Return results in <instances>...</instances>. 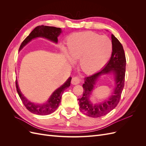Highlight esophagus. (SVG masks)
<instances>
[{
    "label": "esophagus",
    "instance_id": "obj_1",
    "mask_svg": "<svg viewBox=\"0 0 146 146\" xmlns=\"http://www.w3.org/2000/svg\"><path fill=\"white\" fill-rule=\"evenodd\" d=\"M81 81H82V80L78 77H74L72 78L71 83L72 85H78V84L80 83L81 82Z\"/></svg>",
    "mask_w": 146,
    "mask_h": 146
}]
</instances>
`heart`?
<instances>
[{
  "label": "heart",
  "mask_w": 146,
  "mask_h": 146,
  "mask_svg": "<svg viewBox=\"0 0 146 146\" xmlns=\"http://www.w3.org/2000/svg\"><path fill=\"white\" fill-rule=\"evenodd\" d=\"M70 58L80 60V66L88 74L98 71L107 64L112 54L113 44L107 36L94 32L74 33L67 41Z\"/></svg>",
  "instance_id": "heart-1"
}]
</instances>
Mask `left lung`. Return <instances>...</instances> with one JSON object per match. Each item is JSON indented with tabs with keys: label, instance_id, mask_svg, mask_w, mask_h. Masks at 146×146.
I'll list each match as a JSON object with an SVG mask.
<instances>
[{
	"label": "left lung",
	"instance_id": "8db88e82",
	"mask_svg": "<svg viewBox=\"0 0 146 146\" xmlns=\"http://www.w3.org/2000/svg\"><path fill=\"white\" fill-rule=\"evenodd\" d=\"M113 44L112 54L105 67L100 71L85 78L83 85V94L82 98L78 99L80 111L92 117H99L107 114L115 108L120 100L124 86L126 59L124 50L121 43L111 35ZM112 73L114 75L115 88L113 93L108 98L98 104L92 103L90 100V96L98 78L104 74Z\"/></svg>",
	"mask_w": 146,
	"mask_h": 146
}]
</instances>
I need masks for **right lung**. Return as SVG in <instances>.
<instances>
[{
  "label": "right lung",
  "instance_id": "1",
  "mask_svg": "<svg viewBox=\"0 0 146 146\" xmlns=\"http://www.w3.org/2000/svg\"><path fill=\"white\" fill-rule=\"evenodd\" d=\"M61 32H62V30L60 28L46 25L38 26L33 29L29 36L22 42L19 50L20 51L33 39L38 37L45 38L52 42L57 43L58 42V36ZM71 79V77H69L63 85H61L53 92L48 100L44 104H36L29 100L21 92L17 80H16V87L19 98L26 108L33 114L44 116L54 112L58 107L59 104L61 102V96H62L64 91L70 86Z\"/></svg>",
  "mask_w": 146,
  "mask_h": 146
}]
</instances>
